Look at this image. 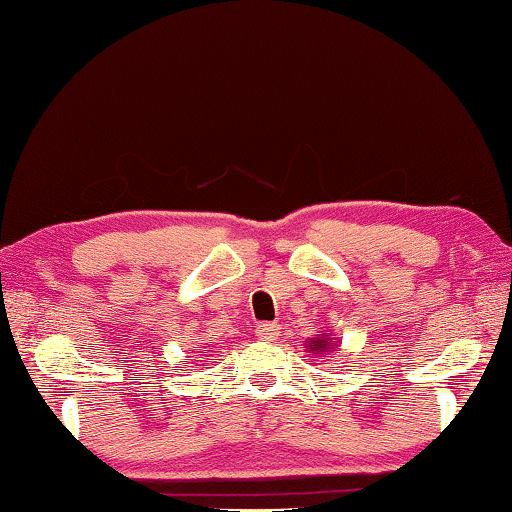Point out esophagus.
Returning a JSON list of instances; mask_svg holds the SVG:
<instances>
[{
  "instance_id": "esophagus-1",
  "label": "esophagus",
  "mask_w": 512,
  "mask_h": 512,
  "mask_svg": "<svg viewBox=\"0 0 512 512\" xmlns=\"http://www.w3.org/2000/svg\"><path fill=\"white\" fill-rule=\"evenodd\" d=\"M281 335V326L279 324H261L256 328V337L261 339V342H276Z\"/></svg>"
}]
</instances>
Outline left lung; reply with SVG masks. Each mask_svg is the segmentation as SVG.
Returning a JSON list of instances; mask_svg holds the SVG:
<instances>
[{
    "mask_svg": "<svg viewBox=\"0 0 512 512\" xmlns=\"http://www.w3.org/2000/svg\"><path fill=\"white\" fill-rule=\"evenodd\" d=\"M335 346H337V342H335V337H330V333L315 335L306 342L308 353H312L315 357H321V360H324V357H328V355H333Z\"/></svg>",
    "mask_w": 512,
    "mask_h": 512,
    "instance_id": "left-lung-1",
    "label": "left lung"
}]
</instances>
